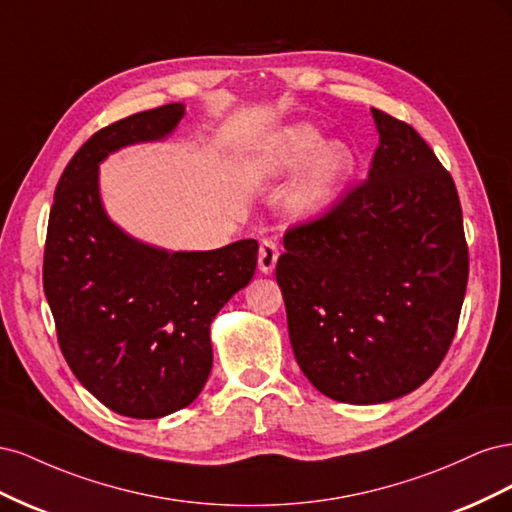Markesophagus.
I'll return each instance as SVG.
<instances>
[{
  "label": "esophagus",
  "mask_w": 512,
  "mask_h": 512,
  "mask_svg": "<svg viewBox=\"0 0 512 512\" xmlns=\"http://www.w3.org/2000/svg\"><path fill=\"white\" fill-rule=\"evenodd\" d=\"M277 256H280V250H277L275 241H271V239L262 241L260 243V252H258V269L265 273V275L273 273V269L277 265Z\"/></svg>",
  "instance_id": "1"
}]
</instances>
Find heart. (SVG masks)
Here are the masks:
<instances>
[{"mask_svg":"<svg viewBox=\"0 0 512 512\" xmlns=\"http://www.w3.org/2000/svg\"><path fill=\"white\" fill-rule=\"evenodd\" d=\"M305 163L308 166L288 196V211L297 220H312L335 203L352 173L354 153L344 141L322 143L318 128L292 123L269 134L254 149L245 173L254 179H284Z\"/></svg>","mask_w":512,"mask_h":512,"instance_id":"heart-1","label":"heart"}]
</instances>
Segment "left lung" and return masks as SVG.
I'll return each instance as SVG.
<instances>
[{
	"label": "left lung",
	"instance_id": "left-lung-1",
	"mask_svg": "<svg viewBox=\"0 0 512 512\" xmlns=\"http://www.w3.org/2000/svg\"><path fill=\"white\" fill-rule=\"evenodd\" d=\"M367 179L322 218L292 226L275 277L307 380L344 404H384L438 369L468 286L455 181L418 132L371 108Z\"/></svg>",
	"mask_w": 512,
	"mask_h": 512
}]
</instances>
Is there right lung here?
<instances>
[{
  "label": "right lung",
  "instance_id": "right-lung-1",
  "mask_svg": "<svg viewBox=\"0 0 512 512\" xmlns=\"http://www.w3.org/2000/svg\"><path fill=\"white\" fill-rule=\"evenodd\" d=\"M185 115L175 102L96 132L61 175L49 215L42 282L72 374L130 418L173 414L211 374V322L250 284L258 243L168 252L130 237L104 211L100 164L121 147L162 141Z\"/></svg>",
  "mask_w": 512,
  "mask_h": 512
}]
</instances>
